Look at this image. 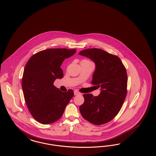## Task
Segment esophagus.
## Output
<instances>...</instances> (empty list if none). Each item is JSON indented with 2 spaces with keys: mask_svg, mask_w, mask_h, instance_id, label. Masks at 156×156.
I'll return each mask as SVG.
<instances>
[{
  "mask_svg": "<svg viewBox=\"0 0 156 156\" xmlns=\"http://www.w3.org/2000/svg\"><path fill=\"white\" fill-rule=\"evenodd\" d=\"M74 95H77L80 94V92H78V91H76H76H74Z\"/></svg>",
  "mask_w": 156,
  "mask_h": 156,
  "instance_id": "esophagus-1",
  "label": "esophagus"
}]
</instances>
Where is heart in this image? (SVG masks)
Here are the masks:
<instances>
[{
	"label": "heart",
	"instance_id": "1",
	"mask_svg": "<svg viewBox=\"0 0 156 156\" xmlns=\"http://www.w3.org/2000/svg\"><path fill=\"white\" fill-rule=\"evenodd\" d=\"M82 61L91 62L90 61H89V60H87V59H84V60H83V61Z\"/></svg>",
	"mask_w": 156,
	"mask_h": 156
}]
</instances>
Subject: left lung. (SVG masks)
<instances>
[{"mask_svg": "<svg viewBox=\"0 0 156 156\" xmlns=\"http://www.w3.org/2000/svg\"><path fill=\"white\" fill-rule=\"evenodd\" d=\"M79 54L94 62L95 70L91 83L101 90L97 97L83 94L85 101L80 106V114L94 125L109 122L118 114L126 97V68L119 57L102 49L88 48Z\"/></svg>", "mask_w": 156, "mask_h": 156, "instance_id": "8db88e82", "label": "left lung"}]
</instances>
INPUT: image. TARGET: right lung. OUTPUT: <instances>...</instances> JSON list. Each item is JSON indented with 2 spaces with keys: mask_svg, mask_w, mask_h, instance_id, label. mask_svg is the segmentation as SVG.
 <instances>
[{
  "mask_svg": "<svg viewBox=\"0 0 156 156\" xmlns=\"http://www.w3.org/2000/svg\"><path fill=\"white\" fill-rule=\"evenodd\" d=\"M76 52V49L48 48L34 54L27 62L22 87L28 110L39 122L58 121L74 96L71 89L62 92L53 84L63 76L62 62Z\"/></svg>",
  "mask_w": 156,
  "mask_h": 156,
  "instance_id": "obj_1",
  "label": "right lung"
}]
</instances>
